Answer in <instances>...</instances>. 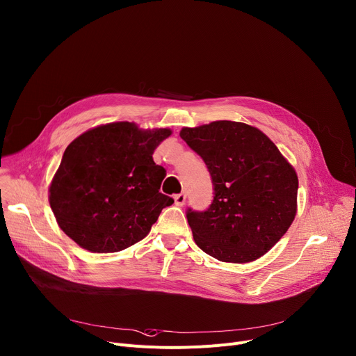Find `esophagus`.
I'll return each mask as SVG.
<instances>
[{"instance_id":"esophagus-1","label":"esophagus","mask_w":356,"mask_h":356,"mask_svg":"<svg viewBox=\"0 0 356 356\" xmlns=\"http://www.w3.org/2000/svg\"><path fill=\"white\" fill-rule=\"evenodd\" d=\"M175 203L176 206H183L186 203V193H179V195L175 196Z\"/></svg>"}]
</instances>
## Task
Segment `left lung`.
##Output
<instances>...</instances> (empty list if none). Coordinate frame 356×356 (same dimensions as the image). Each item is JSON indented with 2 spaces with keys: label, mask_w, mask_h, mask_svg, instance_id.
Instances as JSON below:
<instances>
[{
  "label": "left lung",
  "mask_w": 356,
  "mask_h": 356,
  "mask_svg": "<svg viewBox=\"0 0 356 356\" xmlns=\"http://www.w3.org/2000/svg\"><path fill=\"white\" fill-rule=\"evenodd\" d=\"M180 138L203 159L213 183L209 209L186 211L196 244L224 263L264 255L294 221V168L261 131L241 122L184 127Z\"/></svg>",
  "instance_id": "8db88e82"
}]
</instances>
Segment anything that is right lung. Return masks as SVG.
<instances>
[{"instance_id": "right-lung-1", "label": "right lung", "mask_w": 356, "mask_h": 356, "mask_svg": "<svg viewBox=\"0 0 356 356\" xmlns=\"http://www.w3.org/2000/svg\"><path fill=\"white\" fill-rule=\"evenodd\" d=\"M170 129L116 122L82 134L63 152L49 187L62 232L92 252H116L147 236L175 200L160 193L166 170L153 152Z\"/></svg>"}]
</instances>
